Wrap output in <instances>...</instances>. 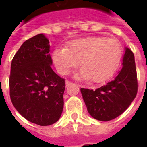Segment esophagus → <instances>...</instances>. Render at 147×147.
<instances>
[{"label": "esophagus", "instance_id": "1", "mask_svg": "<svg viewBox=\"0 0 147 147\" xmlns=\"http://www.w3.org/2000/svg\"><path fill=\"white\" fill-rule=\"evenodd\" d=\"M71 83H71V82H70V81H68V80H66V81H65V85H66V86H70Z\"/></svg>", "mask_w": 147, "mask_h": 147}]
</instances>
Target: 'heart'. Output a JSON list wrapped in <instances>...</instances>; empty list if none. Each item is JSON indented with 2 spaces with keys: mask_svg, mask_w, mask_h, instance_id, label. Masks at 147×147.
<instances>
[{
  "mask_svg": "<svg viewBox=\"0 0 147 147\" xmlns=\"http://www.w3.org/2000/svg\"><path fill=\"white\" fill-rule=\"evenodd\" d=\"M120 58V45L117 40L103 37H88L76 40L67 48H57L53 60L59 73L66 75L80 62L83 69L76 75L79 80L102 83L115 72Z\"/></svg>",
  "mask_w": 147,
  "mask_h": 147,
  "instance_id": "1",
  "label": "heart"
}]
</instances>
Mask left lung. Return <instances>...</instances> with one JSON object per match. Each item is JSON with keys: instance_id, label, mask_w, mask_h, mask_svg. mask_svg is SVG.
I'll list each match as a JSON object with an SVG mask.
<instances>
[{"instance_id": "obj_1", "label": "left lung", "mask_w": 147, "mask_h": 147, "mask_svg": "<svg viewBox=\"0 0 147 147\" xmlns=\"http://www.w3.org/2000/svg\"><path fill=\"white\" fill-rule=\"evenodd\" d=\"M122 68L110 82L96 90L81 88L87 111L96 120L109 121L123 113L136 98L138 90L135 57L125 48Z\"/></svg>"}]
</instances>
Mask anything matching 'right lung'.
Masks as SVG:
<instances>
[{
	"label": "right lung",
	"mask_w": 147,
	"mask_h": 147,
	"mask_svg": "<svg viewBox=\"0 0 147 147\" xmlns=\"http://www.w3.org/2000/svg\"><path fill=\"white\" fill-rule=\"evenodd\" d=\"M49 39L39 34L23 43L11 61L10 98L16 109L31 123H56L64 108L65 81L53 71Z\"/></svg>",
	"instance_id": "add662e5"
}]
</instances>
